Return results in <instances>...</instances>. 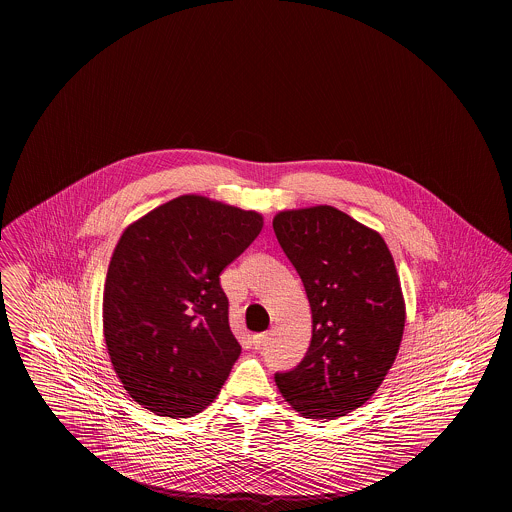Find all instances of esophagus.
<instances>
[{
	"label": "esophagus",
	"instance_id": "34e87169",
	"mask_svg": "<svg viewBox=\"0 0 512 512\" xmlns=\"http://www.w3.org/2000/svg\"><path fill=\"white\" fill-rule=\"evenodd\" d=\"M266 339H268V333H256V335H252V347H254V349H262L264 343H266Z\"/></svg>",
	"mask_w": 512,
	"mask_h": 512
}]
</instances>
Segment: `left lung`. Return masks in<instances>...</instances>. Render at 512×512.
<instances>
[{"instance_id": "left-lung-1", "label": "left lung", "mask_w": 512, "mask_h": 512, "mask_svg": "<svg viewBox=\"0 0 512 512\" xmlns=\"http://www.w3.org/2000/svg\"><path fill=\"white\" fill-rule=\"evenodd\" d=\"M273 231L312 310L306 356L275 383L304 418L345 416L376 393L403 341L393 256L377 231L333 206L279 212Z\"/></svg>"}]
</instances>
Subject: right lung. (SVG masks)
<instances>
[{"mask_svg":"<svg viewBox=\"0 0 512 512\" xmlns=\"http://www.w3.org/2000/svg\"><path fill=\"white\" fill-rule=\"evenodd\" d=\"M262 227L258 212L185 194L123 231L104 285V337L140 406L189 418L214 403L241 354L219 275Z\"/></svg>","mask_w":512,"mask_h":512,"instance_id":"obj_1","label":"right lung"}]
</instances>
